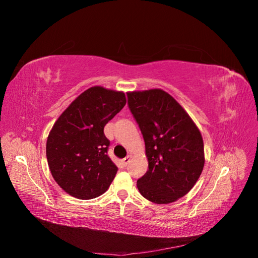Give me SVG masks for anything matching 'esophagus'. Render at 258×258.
Instances as JSON below:
<instances>
[{
  "label": "esophagus",
  "mask_w": 258,
  "mask_h": 258,
  "mask_svg": "<svg viewBox=\"0 0 258 258\" xmlns=\"http://www.w3.org/2000/svg\"><path fill=\"white\" fill-rule=\"evenodd\" d=\"M130 159H131V155H127L126 157H124V158L122 159V163H123V166H127L128 163H129V161H130Z\"/></svg>",
  "instance_id": "esophagus-1"
}]
</instances>
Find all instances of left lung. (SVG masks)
Segmentation results:
<instances>
[{"label":"left lung","instance_id":"obj_1","mask_svg":"<svg viewBox=\"0 0 258 258\" xmlns=\"http://www.w3.org/2000/svg\"><path fill=\"white\" fill-rule=\"evenodd\" d=\"M128 106L145 142L147 172L137 185L144 198L171 204L188 192L205 166L204 140L189 115L161 89L128 92Z\"/></svg>","mask_w":258,"mask_h":258}]
</instances>
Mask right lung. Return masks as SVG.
<instances>
[{
    "mask_svg": "<svg viewBox=\"0 0 258 258\" xmlns=\"http://www.w3.org/2000/svg\"><path fill=\"white\" fill-rule=\"evenodd\" d=\"M120 91L91 87L69 105L54 122L46 143V157L54 181L71 196L88 200L105 192L117 168L107 151L104 126L121 111Z\"/></svg>",
    "mask_w": 258,
    "mask_h": 258,
    "instance_id": "1",
    "label": "right lung"
}]
</instances>
